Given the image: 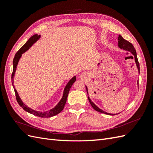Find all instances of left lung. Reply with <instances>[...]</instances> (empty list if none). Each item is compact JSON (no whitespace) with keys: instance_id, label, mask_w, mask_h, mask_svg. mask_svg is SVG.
I'll return each mask as SVG.
<instances>
[{"instance_id":"8db88e82","label":"left lung","mask_w":153,"mask_h":153,"mask_svg":"<svg viewBox=\"0 0 153 153\" xmlns=\"http://www.w3.org/2000/svg\"><path fill=\"white\" fill-rule=\"evenodd\" d=\"M118 47L120 48H121V49H123V51H128L133 56H134V59H135V64H136V66H137V70H138V72L139 74L140 73V68H139V62H138V59H137V53H136V51L134 47L133 46V45L129 43V41H128L127 40L124 39L121 35H119L118 36ZM139 85L138 82H137V86ZM86 87V90H87V97H88V99H89V101L91 104V105L92 106L93 108L95 109L96 111L97 112H99L100 113H103V114H108V115H110V116H114V115H116V114H110V113H108L105 111H104L102 109L99 108L98 106H97L95 103L91 101V100L89 98V93H88V88H87V85H85ZM119 114V113H118Z\"/></svg>"}]
</instances>
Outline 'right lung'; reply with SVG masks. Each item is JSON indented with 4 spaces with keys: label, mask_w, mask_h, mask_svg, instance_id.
<instances>
[{
    "label": "right lung",
    "mask_w": 153,
    "mask_h": 153,
    "mask_svg": "<svg viewBox=\"0 0 153 153\" xmlns=\"http://www.w3.org/2000/svg\"><path fill=\"white\" fill-rule=\"evenodd\" d=\"M41 35H38V34H35L33 36L31 37L29 40L25 43L23 46L20 48L16 54H15V56L14 58V60H13V71H12V85L13 87H14L15 94H16V100H17V102L19 105L22 108L24 109L25 111L31 114H33L35 116H37L39 117H41V118H50V117L54 116L55 115L59 114L60 112L62 111V110L64 109V107L66 105L67 98H68V93H69L70 89L71 88V87L72 86L74 83L76 82V77L74 76L72 77L69 82H68V83L65 86L64 91H63V95L61 99L60 100V101L58 102L57 105L55 106L54 108H51L49 110H47V111H44V112H41V111H37V110H35L33 109H32L30 107H28L24 102H23L21 98L19 97L18 93L17 92V91L15 89L14 85V75L15 72L16 70V68H17V66L18 64V62L20 59V58L22 57V54L24 53H25L29 48H30L32 45H33L39 39L41 38Z\"/></svg>",
    "instance_id": "1"
}]
</instances>
